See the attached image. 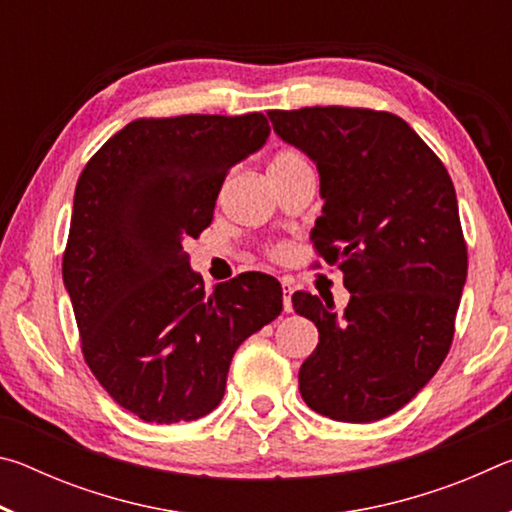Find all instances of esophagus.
<instances>
[{
    "instance_id": "obj_1",
    "label": "esophagus",
    "mask_w": 512,
    "mask_h": 512,
    "mask_svg": "<svg viewBox=\"0 0 512 512\" xmlns=\"http://www.w3.org/2000/svg\"><path fill=\"white\" fill-rule=\"evenodd\" d=\"M291 293H293L291 282L289 280H282V305H284V311H287V314H291V311H293Z\"/></svg>"
}]
</instances>
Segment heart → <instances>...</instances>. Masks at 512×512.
Returning a JSON list of instances; mask_svg holds the SVG:
<instances>
[{
    "label": "heart",
    "mask_w": 512,
    "mask_h": 512,
    "mask_svg": "<svg viewBox=\"0 0 512 512\" xmlns=\"http://www.w3.org/2000/svg\"><path fill=\"white\" fill-rule=\"evenodd\" d=\"M307 160L302 158L298 151H280L273 158L271 167H296V164H305ZM282 248H273V257H280Z\"/></svg>",
    "instance_id": "b5f03b06"
}]
</instances>
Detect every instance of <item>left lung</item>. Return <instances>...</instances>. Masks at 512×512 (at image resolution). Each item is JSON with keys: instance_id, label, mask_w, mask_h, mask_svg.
<instances>
[{"instance_id": "obj_1", "label": "left lung", "mask_w": 512, "mask_h": 512, "mask_svg": "<svg viewBox=\"0 0 512 512\" xmlns=\"http://www.w3.org/2000/svg\"><path fill=\"white\" fill-rule=\"evenodd\" d=\"M268 119L316 162L325 205L311 241L350 291L343 311L293 293L296 314L318 327L300 395L325 418L381 420L420 393L454 339L467 246L452 178L393 112L314 106Z\"/></svg>"}]
</instances>
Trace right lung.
Wrapping results in <instances>:
<instances>
[{
  "label": "right lung",
  "instance_id": "right-lung-1",
  "mask_svg": "<svg viewBox=\"0 0 512 512\" xmlns=\"http://www.w3.org/2000/svg\"><path fill=\"white\" fill-rule=\"evenodd\" d=\"M262 112L135 119L85 164L63 255L81 350L144 422L214 411L232 354L282 311V287L241 273L205 291L183 239L212 223L228 171L262 149Z\"/></svg>",
  "mask_w": 512,
  "mask_h": 512
}]
</instances>
